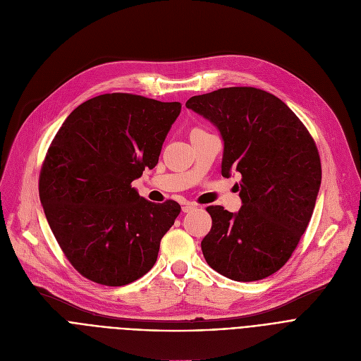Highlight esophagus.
<instances>
[{
  "mask_svg": "<svg viewBox=\"0 0 361 361\" xmlns=\"http://www.w3.org/2000/svg\"><path fill=\"white\" fill-rule=\"evenodd\" d=\"M197 206L196 204H193V203H183V212L184 213H188V212H191V210H195Z\"/></svg>",
  "mask_w": 361,
  "mask_h": 361,
  "instance_id": "34e87169",
  "label": "esophagus"
}]
</instances>
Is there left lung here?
<instances>
[{"instance_id":"1","label":"left lung","mask_w":361,"mask_h":361,"mask_svg":"<svg viewBox=\"0 0 361 361\" xmlns=\"http://www.w3.org/2000/svg\"><path fill=\"white\" fill-rule=\"evenodd\" d=\"M185 106L221 130L222 176L241 173L238 213L206 207L204 259L235 281L266 279L289 261L314 213L322 177L317 143L289 107L259 88H221Z\"/></svg>"}]
</instances>
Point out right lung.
<instances>
[{
  "mask_svg": "<svg viewBox=\"0 0 361 361\" xmlns=\"http://www.w3.org/2000/svg\"><path fill=\"white\" fill-rule=\"evenodd\" d=\"M181 104L129 92L97 95L72 111L43 159L39 196L56 241L81 276L125 286L145 276L180 214L132 181L158 164Z\"/></svg>",
  "mask_w": 361,
  "mask_h": 361,
  "instance_id": "right-lung-1",
  "label": "right lung"
}]
</instances>
